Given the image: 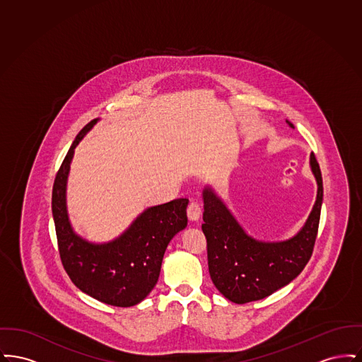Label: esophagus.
Instances as JSON below:
<instances>
[{
	"mask_svg": "<svg viewBox=\"0 0 362 362\" xmlns=\"http://www.w3.org/2000/svg\"><path fill=\"white\" fill-rule=\"evenodd\" d=\"M202 209H201V204L195 199L189 201V206H187V216H189L191 221H197L201 217Z\"/></svg>",
	"mask_w": 362,
	"mask_h": 362,
	"instance_id": "1",
	"label": "esophagus"
}]
</instances>
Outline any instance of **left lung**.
<instances>
[{
  "label": "left lung",
  "instance_id": "left-lung-1",
  "mask_svg": "<svg viewBox=\"0 0 362 362\" xmlns=\"http://www.w3.org/2000/svg\"><path fill=\"white\" fill-rule=\"evenodd\" d=\"M310 168L317 182V198L304 228L288 241L262 243L247 236L213 191H204L202 230L206 238L209 273L214 286L228 300L236 304L262 300L288 285L310 262L323 201V179L313 153Z\"/></svg>",
  "mask_w": 362,
  "mask_h": 362
}]
</instances>
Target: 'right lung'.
<instances>
[{
    "label": "right lung",
    "mask_w": 362,
    "mask_h": 362,
    "mask_svg": "<svg viewBox=\"0 0 362 362\" xmlns=\"http://www.w3.org/2000/svg\"><path fill=\"white\" fill-rule=\"evenodd\" d=\"M96 123L89 122L73 141L52 186V209L59 258L71 282L90 297L114 307H132L155 288L165 248L187 225V198L146 209L119 239L96 245L70 228L65 191L76 145Z\"/></svg>",
    "instance_id": "add662e5"
}]
</instances>
